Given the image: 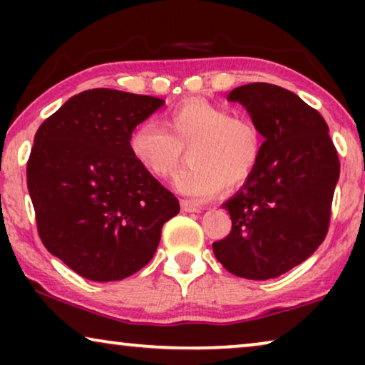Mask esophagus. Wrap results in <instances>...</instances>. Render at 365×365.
<instances>
[{
	"instance_id": "1",
	"label": "esophagus",
	"mask_w": 365,
	"mask_h": 365,
	"mask_svg": "<svg viewBox=\"0 0 365 365\" xmlns=\"http://www.w3.org/2000/svg\"><path fill=\"white\" fill-rule=\"evenodd\" d=\"M181 209L184 212H199L201 211V206H197V204H194L191 201H186V199H182L181 201Z\"/></svg>"
}]
</instances>
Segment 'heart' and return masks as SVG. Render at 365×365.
Here are the masks:
<instances>
[{
  "mask_svg": "<svg viewBox=\"0 0 365 365\" xmlns=\"http://www.w3.org/2000/svg\"><path fill=\"white\" fill-rule=\"evenodd\" d=\"M128 148L139 168L156 179L171 178L187 149L191 163L174 186L194 201H207L224 186L236 189L252 176L262 156V134L251 118L191 96L168 109L163 126L153 119L139 123Z\"/></svg>",
  "mask_w": 365,
  "mask_h": 365,
  "instance_id": "1",
  "label": "heart"
}]
</instances>
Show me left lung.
<instances>
[{
    "label": "left lung",
    "mask_w": 365,
    "mask_h": 365,
    "mask_svg": "<svg viewBox=\"0 0 365 365\" xmlns=\"http://www.w3.org/2000/svg\"><path fill=\"white\" fill-rule=\"evenodd\" d=\"M266 141L256 171L222 204L227 237L212 244L229 272L266 281L306 261L327 236L341 163L327 123L297 94L276 84L232 89Z\"/></svg>",
    "instance_id": "8db88e82"
}]
</instances>
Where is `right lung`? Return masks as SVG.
Listing matches in <instances>:
<instances>
[{
	"label": "right lung",
	"mask_w": 365,
	"mask_h": 365,
	"mask_svg": "<svg viewBox=\"0 0 365 365\" xmlns=\"http://www.w3.org/2000/svg\"><path fill=\"white\" fill-rule=\"evenodd\" d=\"M163 99L89 89L44 119L26 178L44 247L79 276L119 281L146 266L179 201L134 161L129 134Z\"/></svg>",
	"instance_id": "add662e5"
}]
</instances>
